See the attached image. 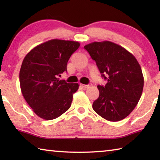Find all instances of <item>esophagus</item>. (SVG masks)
<instances>
[{
  "instance_id": "34e87169",
  "label": "esophagus",
  "mask_w": 160,
  "mask_h": 160,
  "mask_svg": "<svg viewBox=\"0 0 160 160\" xmlns=\"http://www.w3.org/2000/svg\"><path fill=\"white\" fill-rule=\"evenodd\" d=\"M80 86L82 87V88H88V87L90 85H84V84H80Z\"/></svg>"
}]
</instances>
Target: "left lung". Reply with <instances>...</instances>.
<instances>
[{
	"label": "left lung",
	"instance_id": "8db88e82",
	"mask_svg": "<svg viewBox=\"0 0 160 160\" xmlns=\"http://www.w3.org/2000/svg\"><path fill=\"white\" fill-rule=\"evenodd\" d=\"M84 48L107 81L104 86L97 85L99 96L93 102L94 111L110 121L125 118L136 107L144 85L137 59L123 47L109 41L94 42Z\"/></svg>",
	"mask_w": 160,
	"mask_h": 160
}]
</instances>
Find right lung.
<instances>
[{
	"mask_svg": "<svg viewBox=\"0 0 160 160\" xmlns=\"http://www.w3.org/2000/svg\"><path fill=\"white\" fill-rule=\"evenodd\" d=\"M80 47L74 41L51 39L27 54L20 70L22 93L34 112L45 120L58 118L71 106L78 83H68L58 76L67 71L70 56Z\"/></svg>",
	"mask_w": 160,
	"mask_h": 160,
	"instance_id": "right-lung-1",
	"label": "right lung"
}]
</instances>
